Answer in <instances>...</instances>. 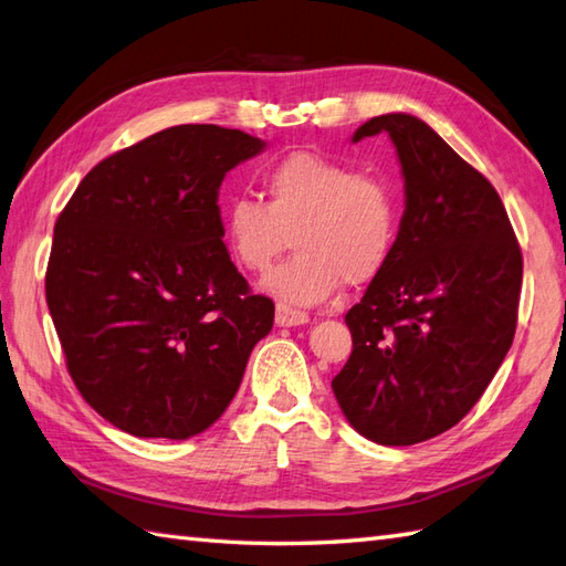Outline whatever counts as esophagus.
Listing matches in <instances>:
<instances>
[{"mask_svg": "<svg viewBox=\"0 0 566 566\" xmlns=\"http://www.w3.org/2000/svg\"><path fill=\"white\" fill-rule=\"evenodd\" d=\"M274 321H276V326H282V328L304 326V323H308V314L306 311H298V308H292L286 304H276Z\"/></svg>", "mask_w": 566, "mask_h": 566, "instance_id": "34e87169", "label": "esophagus"}]
</instances>
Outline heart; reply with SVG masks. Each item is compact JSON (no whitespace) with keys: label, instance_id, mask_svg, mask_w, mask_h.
I'll return each mask as SVG.
<instances>
[{"label":"heart","instance_id":"b5f03b06","mask_svg":"<svg viewBox=\"0 0 566 566\" xmlns=\"http://www.w3.org/2000/svg\"><path fill=\"white\" fill-rule=\"evenodd\" d=\"M268 201L233 197L223 209L231 255L248 272H268L290 248L296 255L268 274L264 290L292 304H318L343 282L375 280L399 228L394 187L377 175L298 150L262 175Z\"/></svg>","mask_w":566,"mask_h":566}]
</instances>
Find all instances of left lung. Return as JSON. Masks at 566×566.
<instances>
[{
  "mask_svg": "<svg viewBox=\"0 0 566 566\" xmlns=\"http://www.w3.org/2000/svg\"><path fill=\"white\" fill-rule=\"evenodd\" d=\"M389 134L406 211L389 262L345 314L353 355L333 379L350 426L416 444L472 411L511 350L523 255L489 179L416 116L384 114L353 143Z\"/></svg>",
  "mask_w": 566,
  "mask_h": 566,
  "instance_id": "8db88e82",
  "label": "left lung"
}]
</instances>
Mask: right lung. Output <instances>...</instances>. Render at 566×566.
I'll return each instance as SVG.
<instances>
[{"label":"right lung","instance_id":"obj_1","mask_svg":"<svg viewBox=\"0 0 566 566\" xmlns=\"http://www.w3.org/2000/svg\"><path fill=\"white\" fill-rule=\"evenodd\" d=\"M262 148L238 128H165L94 165L60 211L45 302L77 391L118 430L199 436L272 331V298L228 258L216 203Z\"/></svg>","mask_w":566,"mask_h":566}]
</instances>
